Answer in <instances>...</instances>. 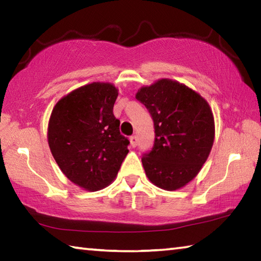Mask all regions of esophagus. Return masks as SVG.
Instances as JSON below:
<instances>
[{
    "mask_svg": "<svg viewBox=\"0 0 261 261\" xmlns=\"http://www.w3.org/2000/svg\"><path fill=\"white\" fill-rule=\"evenodd\" d=\"M137 143H138V139H137L136 136H132L130 138V145L132 147H136L137 146Z\"/></svg>",
    "mask_w": 261,
    "mask_h": 261,
    "instance_id": "1",
    "label": "esophagus"
}]
</instances>
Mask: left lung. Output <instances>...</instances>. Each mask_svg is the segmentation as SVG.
<instances>
[{
  "label": "left lung",
  "instance_id": "left-lung-1",
  "mask_svg": "<svg viewBox=\"0 0 261 261\" xmlns=\"http://www.w3.org/2000/svg\"><path fill=\"white\" fill-rule=\"evenodd\" d=\"M136 99L148 109L155 129L152 151L141 159L146 176L167 191L185 187L200 171L214 143V116L208 102L169 78L140 87Z\"/></svg>",
  "mask_w": 261,
  "mask_h": 261
}]
</instances>
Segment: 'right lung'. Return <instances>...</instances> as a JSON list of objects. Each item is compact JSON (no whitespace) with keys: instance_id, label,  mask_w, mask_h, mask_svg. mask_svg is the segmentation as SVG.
<instances>
[{"instance_id":"obj_1","label":"right lung","mask_w":261,"mask_h":261,"mask_svg":"<svg viewBox=\"0 0 261 261\" xmlns=\"http://www.w3.org/2000/svg\"><path fill=\"white\" fill-rule=\"evenodd\" d=\"M117 95L114 84L93 82L64 95L51 110L50 152L62 173L86 191L108 187L129 153L113 114Z\"/></svg>"}]
</instances>
